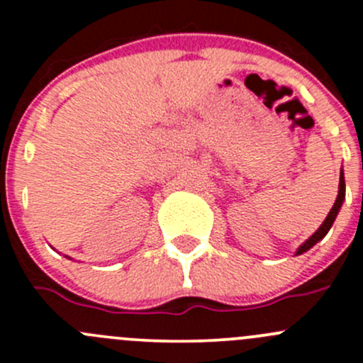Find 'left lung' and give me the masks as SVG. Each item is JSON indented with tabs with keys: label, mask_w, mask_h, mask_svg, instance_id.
<instances>
[{
	"label": "left lung",
	"mask_w": 363,
	"mask_h": 363,
	"mask_svg": "<svg viewBox=\"0 0 363 363\" xmlns=\"http://www.w3.org/2000/svg\"><path fill=\"white\" fill-rule=\"evenodd\" d=\"M344 199H346V182H344V172L340 170V177H339V193H337V199H335V203L332 205L330 212H328V216H327V218H325V221L321 223L320 228H318L316 232H314L313 235H311L309 239H307L306 242L302 244V246H298V250L295 251V256L303 255V252H306V251H309L311 247L314 246V244H318V242H320L321 239H323L325 235H327L328 230H330V228H332V225H334L335 218H337V214H339L340 207H342Z\"/></svg>",
	"instance_id": "obj_1"
}]
</instances>
